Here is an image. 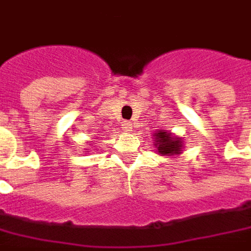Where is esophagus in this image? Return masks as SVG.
<instances>
[{
    "instance_id": "1",
    "label": "esophagus",
    "mask_w": 251,
    "mask_h": 251,
    "mask_svg": "<svg viewBox=\"0 0 251 251\" xmlns=\"http://www.w3.org/2000/svg\"><path fill=\"white\" fill-rule=\"evenodd\" d=\"M123 128H124L126 131H130V130L133 128V126H131V123H130V121H124V124H123Z\"/></svg>"
}]
</instances>
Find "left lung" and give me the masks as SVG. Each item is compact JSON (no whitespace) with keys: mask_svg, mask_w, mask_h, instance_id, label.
<instances>
[{"mask_svg":"<svg viewBox=\"0 0 251 251\" xmlns=\"http://www.w3.org/2000/svg\"><path fill=\"white\" fill-rule=\"evenodd\" d=\"M154 146L161 155H176L183 151L181 138L167 131H157L154 134Z\"/></svg>","mask_w":251,"mask_h":251,"instance_id":"obj_1","label":"left lung"}]
</instances>
